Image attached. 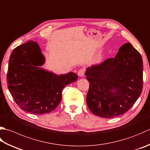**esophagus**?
I'll use <instances>...</instances> for the list:
<instances>
[{
	"mask_svg": "<svg viewBox=\"0 0 150 150\" xmlns=\"http://www.w3.org/2000/svg\"><path fill=\"white\" fill-rule=\"evenodd\" d=\"M85 72H86V70H85L84 69H81L80 70H79L78 74L79 76H80V77H83V76H84Z\"/></svg>",
	"mask_w": 150,
	"mask_h": 150,
	"instance_id": "34e87169",
	"label": "esophagus"
}]
</instances>
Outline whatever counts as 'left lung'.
Instances as JSON below:
<instances>
[{"instance_id":"left-lung-1","label":"left lung","mask_w":150,"mask_h":150,"mask_svg":"<svg viewBox=\"0 0 150 150\" xmlns=\"http://www.w3.org/2000/svg\"><path fill=\"white\" fill-rule=\"evenodd\" d=\"M142 58L131 43L120 47L114 58L87 68L86 100L93 114L104 118L122 115L133 106L143 87Z\"/></svg>"}]
</instances>
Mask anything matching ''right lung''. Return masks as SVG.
I'll list each match as a JSON object with an SVG mask.
<instances>
[{
  "label": "right lung",
  "mask_w": 150,
  "mask_h": 150,
  "mask_svg": "<svg viewBox=\"0 0 150 150\" xmlns=\"http://www.w3.org/2000/svg\"><path fill=\"white\" fill-rule=\"evenodd\" d=\"M45 57L37 42L28 41L13 50L7 73L8 89L21 109L33 114L57 108L64 87L78 79L76 73L57 75L42 68Z\"/></svg>",
  "instance_id": "1"
}]
</instances>
